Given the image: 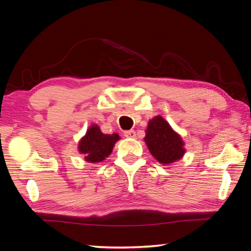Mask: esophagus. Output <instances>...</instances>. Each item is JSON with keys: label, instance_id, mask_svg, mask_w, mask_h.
<instances>
[{"label": "esophagus", "instance_id": "1", "mask_svg": "<svg viewBox=\"0 0 251 251\" xmlns=\"http://www.w3.org/2000/svg\"><path fill=\"white\" fill-rule=\"evenodd\" d=\"M124 136L127 138H135L136 133H135V130H126L124 133Z\"/></svg>", "mask_w": 251, "mask_h": 251}]
</instances>
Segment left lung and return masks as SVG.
<instances>
[{
  "label": "left lung",
  "mask_w": 251,
  "mask_h": 251,
  "mask_svg": "<svg viewBox=\"0 0 251 251\" xmlns=\"http://www.w3.org/2000/svg\"><path fill=\"white\" fill-rule=\"evenodd\" d=\"M144 142L151 156L161 165L176 163L186 152L184 139L160 115L148 121Z\"/></svg>",
  "instance_id": "left-lung-1"
}]
</instances>
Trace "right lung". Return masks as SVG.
<instances>
[{"mask_svg": "<svg viewBox=\"0 0 251 251\" xmlns=\"http://www.w3.org/2000/svg\"><path fill=\"white\" fill-rule=\"evenodd\" d=\"M121 137L117 133H101L99 124H92L86 133L78 141L77 151L84 155V160L87 163L99 164L112 154L115 144Z\"/></svg>", "mask_w": 251, "mask_h": 251, "instance_id": "right-lung-1", "label": "right lung"}]
</instances>
